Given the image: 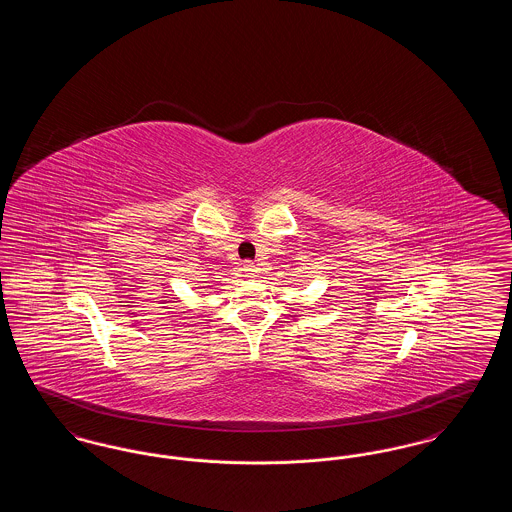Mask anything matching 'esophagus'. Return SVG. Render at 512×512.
Wrapping results in <instances>:
<instances>
[{
	"mask_svg": "<svg viewBox=\"0 0 512 512\" xmlns=\"http://www.w3.org/2000/svg\"><path fill=\"white\" fill-rule=\"evenodd\" d=\"M244 272L247 278H255L257 276V268L253 263H249V261H245L244 263Z\"/></svg>",
	"mask_w": 512,
	"mask_h": 512,
	"instance_id": "34e87169",
	"label": "esophagus"
}]
</instances>
